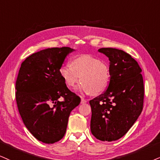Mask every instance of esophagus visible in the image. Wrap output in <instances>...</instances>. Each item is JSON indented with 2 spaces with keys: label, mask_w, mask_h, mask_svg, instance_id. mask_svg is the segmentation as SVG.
<instances>
[{
  "label": "esophagus",
  "mask_w": 160,
  "mask_h": 160,
  "mask_svg": "<svg viewBox=\"0 0 160 160\" xmlns=\"http://www.w3.org/2000/svg\"><path fill=\"white\" fill-rule=\"evenodd\" d=\"M81 103L82 104H84V103H87V100L84 99V98H82V100H81Z\"/></svg>",
  "instance_id": "esophagus-1"
}]
</instances>
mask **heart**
Returning a JSON list of instances; mask_svg holds the SVG:
<instances>
[{
  "mask_svg": "<svg viewBox=\"0 0 160 160\" xmlns=\"http://www.w3.org/2000/svg\"><path fill=\"white\" fill-rule=\"evenodd\" d=\"M59 75L68 88H73L82 82L78 90L84 94H99L105 91L110 81V68L101 59L90 55H81L62 64Z\"/></svg>",
  "mask_w": 160,
  "mask_h": 160,
  "instance_id": "b5f03b06",
  "label": "heart"
}]
</instances>
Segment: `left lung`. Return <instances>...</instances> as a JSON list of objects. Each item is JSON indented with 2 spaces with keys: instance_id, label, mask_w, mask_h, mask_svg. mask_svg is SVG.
Instances as JSON below:
<instances>
[{
  "instance_id": "left-lung-1",
  "label": "left lung",
  "mask_w": 160,
  "mask_h": 160,
  "mask_svg": "<svg viewBox=\"0 0 160 160\" xmlns=\"http://www.w3.org/2000/svg\"><path fill=\"white\" fill-rule=\"evenodd\" d=\"M109 58L110 81L102 95L90 100V131L101 141L123 137L133 126L143 108L144 84L137 61L123 50L101 48Z\"/></svg>"
}]
</instances>
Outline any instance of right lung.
Masks as SVG:
<instances>
[{
	"mask_svg": "<svg viewBox=\"0 0 160 160\" xmlns=\"http://www.w3.org/2000/svg\"><path fill=\"white\" fill-rule=\"evenodd\" d=\"M70 47L45 49L21 64L15 83L18 108L26 128L39 141L52 144L66 133L70 112L81 98L71 92L59 75ZM64 101L60 102V98Z\"/></svg>",
	"mask_w": 160,
	"mask_h": 160,
	"instance_id": "right-lung-1",
	"label": "right lung"
}]
</instances>
